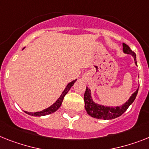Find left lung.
Segmentation results:
<instances>
[{"mask_svg":"<svg viewBox=\"0 0 149 149\" xmlns=\"http://www.w3.org/2000/svg\"><path fill=\"white\" fill-rule=\"evenodd\" d=\"M123 52L126 54L132 55L135 60V63L137 65L136 62V53L131 50L129 46L126 44L123 43ZM139 89L136 90V92H134L130 98L129 99L126 104L121 107H104V106L99 105L97 104H95L91 99V91L88 89V88H86L85 93L84 95V107L88 113V115H90L92 117L97 118V119H100V120H112L115 119L116 117H119L122 114L125 113L128 107L133 103L136 97V95L138 94Z\"/></svg>","mask_w":149,"mask_h":149,"instance_id":"obj_1","label":"left lung"}]
</instances>
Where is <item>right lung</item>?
Listing matches in <instances>:
<instances>
[{
    "label": "right lung",
    "instance_id": "obj_1",
    "mask_svg": "<svg viewBox=\"0 0 149 149\" xmlns=\"http://www.w3.org/2000/svg\"><path fill=\"white\" fill-rule=\"evenodd\" d=\"M76 81V80L72 81L71 83H69L67 85V87L65 88V91L62 92V94L60 96V97L55 101V103H54L53 104L52 106H50L49 107H48L47 109H45L43 110L42 111H40V112H36V113H29V112H26V113L29 114V115H31V116H45V115H48V114H50V113H52L54 112H55L56 110L58 109V108L61 107V103L63 101V99L65 97V96L66 95L68 92L69 91V90L71 89L73 84H74V82Z\"/></svg>",
    "mask_w": 149,
    "mask_h": 149
}]
</instances>
